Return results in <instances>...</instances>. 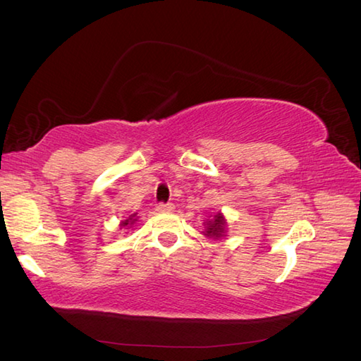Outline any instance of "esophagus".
Returning <instances> with one entry per match:
<instances>
[{
  "label": "esophagus",
  "mask_w": 361,
  "mask_h": 361,
  "mask_svg": "<svg viewBox=\"0 0 361 361\" xmlns=\"http://www.w3.org/2000/svg\"><path fill=\"white\" fill-rule=\"evenodd\" d=\"M175 207L172 203H158L157 204V211L158 213H171V211H173Z\"/></svg>",
  "instance_id": "1"
}]
</instances>
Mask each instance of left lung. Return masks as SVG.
<instances>
[{"instance_id": "8db88e82", "label": "left lung", "mask_w": 361, "mask_h": 361, "mask_svg": "<svg viewBox=\"0 0 361 361\" xmlns=\"http://www.w3.org/2000/svg\"><path fill=\"white\" fill-rule=\"evenodd\" d=\"M225 227H227V221H225V217L221 213H217L204 222L203 235L207 238L221 239L222 236H225V231H227Z\"/></svg>"}]
</instances>
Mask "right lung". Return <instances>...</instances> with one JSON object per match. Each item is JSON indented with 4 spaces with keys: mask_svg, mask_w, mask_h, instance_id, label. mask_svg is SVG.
I'll use <instances>...</instances> for the list:
<instances>
[{
    "mask_svg": "<svg viewBox=\"0 0 361 361\" xmlns=\"http://www.w3.org/2000/svg\"><path fill=\"white\" fill-rule=\"evenodd\" d=\"M136 222H137V213H133V214L128 216V219H125V221L120 225H122V227H131V225H134Z\"/></svg>",
    "mask_w": 361,
    "mask_h": 361,
    "instance_id": "obj_1",
    "label": "right lung"
}]
</instances>
